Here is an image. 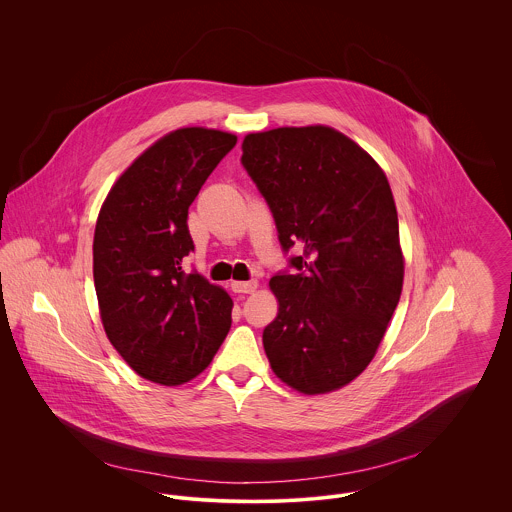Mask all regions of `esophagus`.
<instances>
[{"instance_id": "esophagus-1", "label": "esophagus", "mask_w": 512, "mask_h": 512, "mask_svg": "<svg viewBox=\"0 0 512 512\" xmlns=\"http://www.w3.org/2000/svg\"><path fill=\"white\" fill-rule=\"evenodd\" d=\"M232 292L234 293H252L256 292L258 288V282L256 280H248V282H232L230 284Z\"/></svg>"}]
</instances>
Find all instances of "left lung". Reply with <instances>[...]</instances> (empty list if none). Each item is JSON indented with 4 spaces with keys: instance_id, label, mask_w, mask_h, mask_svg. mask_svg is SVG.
I'll return each mask as SVG.
<instances>
[{
    "instance_id": "left-lung-1",
    "label": "left lung",
    "mask_w": 512,
    "mask_h": 512,
    "mask_svg": "<svg viewBox=\"0 0 512 512\" xmlns=\"http://www.w3.org/2000/svg\"><path fill=\"white\" fill-rule=\"evenodd\" d=\"M242 165L264 195L295 274L270 290L278 315L262 341L276 376L301 394L353 382L400 301L404 254L382 167L329 126L248 134Z\"/></svg>"
}]
</instances>
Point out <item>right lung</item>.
I'll list each match as a JSON object with an SVG mask.
<instances>
[{
  "instance_id": "right-lung-1",
  "label": "right lung",
  "mask_w": 512,
  "mask_h": 512,
  "mask_svg": "<svg viewBox=\"0 0 512 512\" xmlns=\"http://www.w3.org/2000/svg\"><path fill=\"white\" fill-rule=\"evenodd\" d=\"M236 136L179 128L132 161L96 220L92 272L106 337L142 378L177 386L211 365L232 299L201 274H185L193 250L189 207Z\"/></svg>"
}]
</instances>
